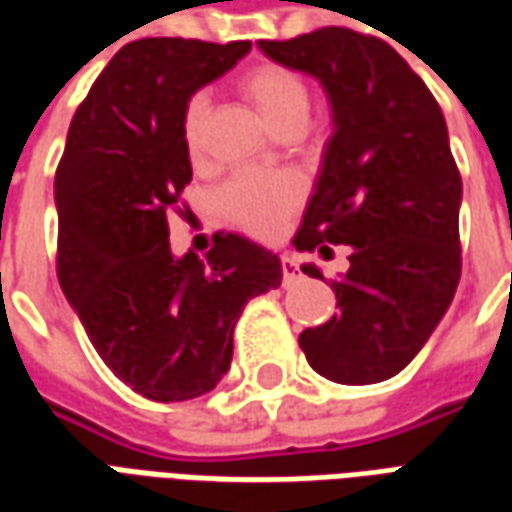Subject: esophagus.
<instances>
[{"label":"esophagus","mask_w":512,"mask_h":512,"mask_svg":"<svg viewBox=\"0 0 512 512\" xmlns=\"http://www.w3.org/2000/svg\"><path fill=\"white\" fill-rule=\"evenodd\" d=\"M282 279H285V285H293V282H299L301 279V268L299 263L293 260V257H282Z\"/></svg>","instance_id":"esophagus-1"}]
</instances>
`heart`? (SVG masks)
Masks as SVG:
<instances>
[{
	"mask_svg": "<svg viewBox=\"0 0 512 512\" xmlns=\"http://www.w3.org/2000/svg\"><path fill=\"white\" fill-rule=\"evenodd\" d=\"M241 90L268 126L285 134L299 131L310 115V90L299 73L282 65H255L241 76ZM208 120V95H191L183 109V142L197 156ZM301 183L290 172H241L219 194L222 211L255 235H274L299 205Z\"/></svg>",
	"mask_w": 512,
	"mask_h": 512,
	"instance_id": "1",
	"label": "heart"
}]
</instances>
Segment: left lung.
<instances>
[{
	"label": "left lung",
	"mask_w": 512,
	"mask_h": 512,
	"mask_svg": "<svg viewBox=\"0 0 512 512\" xmlns=\"http://www.w3.org/2000/svg\"><path fill=\"white\" fill-rule=\"evenodd\" d=\"M285 68L318 79L334 134L323 153L299 252L351 246L332 282L337 315L299 334L315 373L348 386L397 376L422 351L461 279V172L425 82L389 43L345 27L257 40ZM304 274L323 279L315 266Z\"/></svg>",
	"instance_id": "8db88e82"
}]
</instances>
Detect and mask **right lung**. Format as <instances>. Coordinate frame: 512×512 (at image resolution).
<instances>
[{"label":"right lung","instance_id":"right-lung-1","mask_svg":"<svg viewBox=\"0 0 512 512\" xmlns=\"http://www.w3.org/2000/svg\"><path fill=\"white\" fill-rule=\"evenodd\" d=\"M252 49L183 38L117 51L76 109L54 202L57 277L98 356L147 400L211 392L233 359L246 301L279 288L282 263L244 235L205 257L169 249V211L191 180L183 109Z\"/></svg>","mask_w":512,"mask_h":512}]
</instances>
